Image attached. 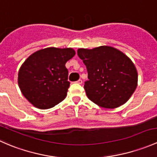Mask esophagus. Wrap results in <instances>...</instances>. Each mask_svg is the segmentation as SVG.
<instances>
[{"label": "esophagus", "instance_id": "esophagus-1", "mask_svg": "<svg viewBox=\"0 0 157 157\" xmlns=\"http://www.w3.org/2000/svg\"><path fill=\"white\" fill-rule=\"evenodd\" d=\"M77 83H79V84H82V83H83V81H82L81 79H80V80H77Z\"/></svg>", "mask_w": 157, "mask_h": 157}]
</instances>
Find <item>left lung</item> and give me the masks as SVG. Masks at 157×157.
<instances>
[{"label":"left lung","instance_id":"1","mask_svg":"<svg viewBox=\"0 0 157 157\" xmlns=\"http://www.w3.org/2000/svg\"><path fill=\"white\" fill-rule=\"evenodd\" d=\"M88 73L84 83L87 97L101 107L114 109L125 103L137 86V72L129 58L116 48H80Z\"/></svg>","mask_w":157,"mask_h":157}]
</instances>
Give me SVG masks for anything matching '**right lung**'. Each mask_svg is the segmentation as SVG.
I'll return each mask as SVG.
<instances>
[{
	"instance_id": "1",
	"label": "right lung",
	"mask_w": 157,
	"mask_h": 157,
	"mask_svg": "<svg viewBox=\"0 0 157 157\" xmlns=\"http://www.w3.org/2000/svg\"><path fill=\"white\" fill-rule=\"evenodd\" d=\"M72 48H47L31 55L18 73L23 96L36 108L50 109L67 96L70 86L65 64L74 56Z\"/></svg>"
}]
</instances>
